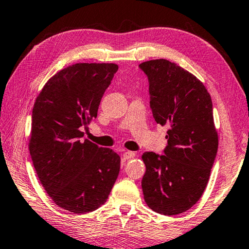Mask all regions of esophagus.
Wrapping results in <instances>:
<instances>
[{"mask_svg": "<svg viewBox=\"0 0 249 249\" xmlns=\"http://www.w3.org/2000/svg\"><path fill=\"white\" fill-rule=\"evenodd\" d=\"M135 155L136 154L134 153V152H129V151H127V152H125L124 154H123V159L126 160H131V159H134V157H135Z\"/></svg>", "mask_w": 249, "mask_h": 249, "instance_id": "esophagus-1", "label": "esophagus"}]
</instances>
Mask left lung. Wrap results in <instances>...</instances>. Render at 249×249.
I'll return each instance as SVG.
<instances>
[{
  "label": "left lung",
  "mask_w": 249,
  "mask_h": 249,
  "mask_svg": "<svg viewBox=\"0 0 249 249\" xmlns=\"http://www.w3.org/2000/svg\"><path fill=\"white\" fill-rule=\"evenodd\" d=\"M157 124L168 126L164 155H142L145 203L161 215L181 214L202 197L214 164L217 134L210 93L195 75L164 58L143 62Z\"/></svg>",
  "instance_id": "obj_1"
}]
</instances>
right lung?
Instances as JSON below:
<instances>
[{
    "label": "right lung",
    "mask_w": 249,
    "mask_h": 249,
    "mask_svg": "<svg viewBox=\"0 0 249 249\" xmlns=\"http://www.w3.org/2000/svg\"><path fill=\"white\" fill-rule=\"evenodd\" d=\"M115 63H76L43 86L32 112L29 149L42 186L63 210L85 214L103 205L120 173L121 157L85 140L81 128L97 116Z\"/></svg>",
    "instance_id": "1"
}]
</instances>
